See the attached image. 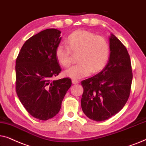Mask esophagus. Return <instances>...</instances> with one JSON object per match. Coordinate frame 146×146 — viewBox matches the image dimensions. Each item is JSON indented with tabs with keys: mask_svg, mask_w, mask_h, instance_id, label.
<instances>
[{
	"mask_svg": "<svg viewBox=\"0 0 146 146\" xmlns=\"http://www.w3.org/2000/svg\"><path fill=\"white\" fill-rule=\"evenodd\" d=\"M72 83H73V84H77V83H79V81L77 80H74V79H73V80H72Z\"/></svg>",
	"mask_w": 146,
	"mask_h": 146,
	"instance_id": "obj_1",
	"label": "esophagus"
}]
</instances>
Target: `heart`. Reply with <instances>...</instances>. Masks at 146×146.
I'll use <instances>...</instances> for the list:
<instances>
[{
	"label": "heart",
	"instance_id": "heart-1",
	"mask_svg": "<svg viewBox=\"0 0 146 146\" xmlns=\"http://www.w3.org/2000/svg\"><path fill=\"white\" fill-rule=\"evenodd\" d=\"M67 45L60 43L55 49L57 61L64 67H69L73 55H77L78 64L65 70V76L80 79L104 68L110 57V44L104 36L85 30H77L68 36Z\"/></svg>",
	"mask_w": 146,
	"mask_h": 146
}]
</instances>
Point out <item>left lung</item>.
I'll return each instance as SVG.
<instances>
[{
  "label": "left lung",
  "instance_id": "1",
  "mask_svg": "<svg viewBox=\"0 0 146 146\" xmlns=\"http://www.w3.org/2000/svg\"><path fill=\"white\" fill-rule=\"evenodd\" d=\"M108 64L98 74L81 81V108L89 119L103 121L115 115L129 98L133 78L127 48L113 35Z\"/></svg>",
  "mask_w": 146,
  "mask_h": 146
}]
</instances>
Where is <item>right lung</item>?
Instances as JSON below:
<instances>
[{"label": "right lung", "instance_id": "obj_1", "mask_svg": "<svg viewBox=\"0 0 146 146\" xmlns=\"http://www.w3.org/2000/svg\"><path fill=\"white\" fill-rule=\"evenodd\" d=\"M61 31L48 29L26 40L16 60V92L33 117L46 121L59 113L72 84L66 77L53 80L61 71L55 55Z\"/></svg>", "mask_w": 146, "mask_h": 146}]
</instances>
